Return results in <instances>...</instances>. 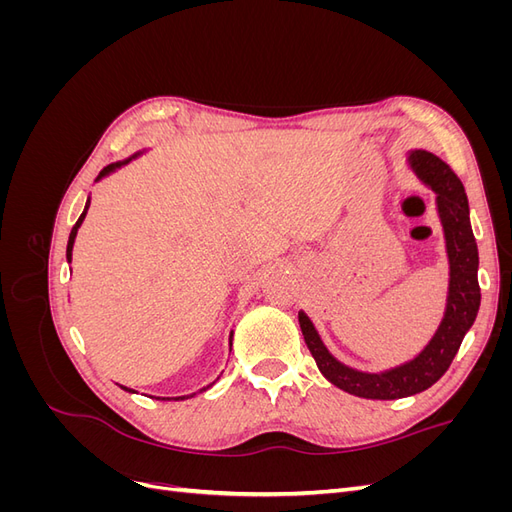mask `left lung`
I'll use <instances>...</instances> for the list:
<instances>
[{"label": "left lung", "mask_w": 512, "mask_h": 512, "mask_svg": "<svg viewBox=\"0 0 512 512\" xmlns=\"http://www.w3.org/2000/svg\"><path fill=\"white\" fill-rule=\"evenodd\" d=\"M410 166L423 183L436 192L438 215L444 228L448 254V297L444 318L429 344L412 361L367 374L339 363L322 344L314 322L305 312H299L303 339L312 352L320 374L337 389L365 399H401L429 389L444 371L451 367L455 354L470 331L480 307L478 288V247L470 226V207L463 183L453 168L429 151L416 149L410 153Z\"/></svg>", "instance_id": "8db88e82"}]
</instances>
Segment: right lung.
<instances>
[{
  "instance_id": "1",
  "label": "right lung",
  "mask_w": 512,
  "mask_h": 512,
  "mask_svg": "<svg viewBox=\"0 0 512 512\" xmlns=\"http://www.w3.org/2000/svg\"><path fill=\"white\" fill-rule=\"evenodd\" d=\"M138 156V153H136ZM136 156H132V158H136ZM132 158H128V160H123V162H115V164H108L106 168H102L100 170V175H98V179L96 181H100L102 177H106V175H111L113 170H117V168H121L123 164H128ZM87 209H89V198H87V205H85V211L81 213V218L76 220V224L72 226V230H70V239H68V247H66V258H68V262H72V247H74V239H76V232H79V228H81V224H83V220H85V215H87ZM230 346H232V333H230ZM211 386V384H209ZM207 386V389H209ZM123 391H128V393H136V391H132V389H128V386H121ZM200 391H205V389H200ZM196 393H192V395H181V397H158V399H175V401H179V399H188V397H194Z\"/></svg>"
}]
</instances>
